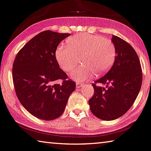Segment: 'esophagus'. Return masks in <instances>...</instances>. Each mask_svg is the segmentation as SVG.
I'll return each mask as SVG.
<instances>
[{"mask_svg":"<svg viewBox=\"0 0 151 151\" xmlns=\"http://www.w3.org/2000/svg\"><path fill=\"white\" fill-rule=\"evenodd\" d=\"M83 86V84L82 83H79V82L76 83V88H80L81 87H82Z\"/></svg>","mask_w":151,"mask_h":151,"instance_id":"esophagus-1","label":"esophagus"}]
</instances>
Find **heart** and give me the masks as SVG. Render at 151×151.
<instances>
[{
  "mask_svg": "<svg viewBox=\"0 0 151 151\" xmlns=\"http://www.w3.org/2000/svg\"><path fill=\"white\" fill-rule=\"evenodd\" d=\"M67 46H59L55 58L63 71L70 72L81 58L83 65L73 71L70 77L77 81H83L92 78L94 73H105L114 63L116 49L113 42L99 35L78 34L66 41Z\"/></svg>",
  "mask_w": 151,
  "mask_h": 151,
  "instance_id": "b5f03b06",
  "label": "heart"
}]
</instances>
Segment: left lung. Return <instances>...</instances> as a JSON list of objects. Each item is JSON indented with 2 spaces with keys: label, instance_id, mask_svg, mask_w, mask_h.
I'll list each match as a JSON object with an SVG mask.
<instances>
[{
  "label": "left lung",
  "instance_id": "obj_1",
  "mask_svg": "<svg viewBox=\"0 0 151 151\" xmlns=\"http://www.w3.org/2000/svg\"><path fill=\"white\" fill-rule=\"evenodd\" d=\"M116 57L108 72L92 86L94 93L89 100L93 115L103 120L117 119L132 106L140 92L142 75L137 53L127 41L112 36ZM106 85V88L97 86L96 83Z\"/></svg>",
  "mask_w": 151,
  "mask_h": 151
}]
</instances>
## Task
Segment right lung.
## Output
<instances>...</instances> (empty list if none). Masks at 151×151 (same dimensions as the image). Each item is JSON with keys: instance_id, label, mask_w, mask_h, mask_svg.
<instances>
[{"instance_id": "1", "label": "right lung", "mask_w": 151, "mask_h": 151, "mask_svg": "<svg viewBox=\"0 0 151 151\" xmlns=\"http://www.w3.org/2000/svg\"><path fill=\"white\" fill-rule=\"evenodd\" d=\"M70 35L45 31L37 35L19 51L14 59L13 78L16 94L23 107L44 120L59 118L65 110L76 83L59 68L55 51ZM62 79L61 85L55 82Z\"/></svg>"}]
</instances>
